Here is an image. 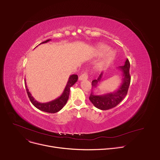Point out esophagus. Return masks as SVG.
Here are the masks:
<instances>
[{
	"label": "esophagus",
	"instance_id": "esophagus-1",
	"mask_svg": "<svg viewBox=\"0 0 160 160\" xmlns=\"http://www.w3.org/2000/svg\"><path fill=\"white\" fill-rule=\"evenodd\" d=\"M88 78V74L87 71H84L83 74H82L79 77V80H86Z\"/></svg>",
	"mask_w": 160,
	"mask_h": 160
}]
</instances>
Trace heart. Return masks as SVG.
Instances as JSON below:
<instances>
[{
  "mask_svg": "<svg viewBox=\"0 0 160 160\" xmlns=\"http://www.w3.org/2000/svg\"><path fill=\"white\" fill-rule=\"evenodd\" d=\"M108 48L109 47L105 45H100L97 47V53L98 55L102 56L105 54L104 56L102 59V60L97 64V69H103L104 67L112 63L115 59V55H116L115 52L113 50H108V52L107 50H108ZM107 51L108 52H107Z\"/></svg>",
  "mask_w": 160,
  "mask_h": 160,
  "instance_id": "b5f03b06",
  "label": "heart"
}]
</instances>
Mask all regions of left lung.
Wrapping results in <instances>:
<instances>
[{
    "label": "left lung",
    "mask_w": 160,
    "mask_h": 160,
    "mask_svg": "<svg viewBox=\"0 0 160 160\" xmlns=\"http://www.w3.org/2000/svg\"><path fill=\"white\" fill-rule=\"evenodd\" d=\"M119 69L122 72L123 78L121 85L118 89L113 92V93H107L102 95H94L93 92L91 91L89 96L90 101L96 108L100 109V110H106L115 107L127 95L131 80L130 74V62L128 59L126 60L124 65L119 67ZM102 72L100 73L97 80L92 81V88H96L98 86V83H99L102 80Z\"/></svg>",
    "instance_id": "1"
}]
</instances>
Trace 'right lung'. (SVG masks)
Instances as JSON below:
<instances>
[{
    "instance_id": "1",
    "label": "right lung",
    "mask_w": 160,
    "mask_h": 160,
    "mask_svg": "<svg viewBox=\"0 0 160 160\" xmlns=\"http://www.w3.org/2000/svg\"><path fill=\"white\" fill-rule=\"evenodd\" d=\"M50 40V39L46 40L43 42H42L41 44L47 43V42H48ZM77 80H78V76L77 74L71 75L62 95L60 97H58L56 99L52 100V101H50L46 103L39 102L37 101V100H36L34 98H33V97L32 96V95L30 94V93L28 91L26 82L24 83H25V88H26L28 98H30V100L32 102V104L41 111H43L47 113H54L61 110L63 108V107L66 104L67 100L69 99L70 88L76 82H77Z\"/></svg>"
}]
</instances>
